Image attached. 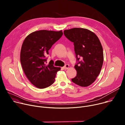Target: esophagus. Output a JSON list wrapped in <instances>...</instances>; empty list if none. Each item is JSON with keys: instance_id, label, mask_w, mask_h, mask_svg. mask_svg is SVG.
Segmentation results:
<instances>
[{"instance_id": "1", "label": "esophagus", "mask_w": 125, "mask_h": 125, "mask_svg": "<svg viewBox=\"0 0 125 125\" xmlns=\"http://www.w3.org/2000/svg\"><path fill=\"white\" fill-rule=\"evenodd\" d=\"M69 67V65L68 64H66L64 67H63V69H64L65 70H66V69H68Z\"/></svg>"}]
</instances>
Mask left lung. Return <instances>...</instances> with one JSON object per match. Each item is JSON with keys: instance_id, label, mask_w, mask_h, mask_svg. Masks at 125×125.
Here are the masks:
<instances>
[{"instance_id": "1", "label": "left lung", "mask_w": 125, "mask_h": 125, "mask_svg": "<svg viewBox=\"0 0 125 125\" xmlns=\"http://www.w3.org/2000/svg\"><path fill=\"white\" fill-rule=\"evenodd\" d=\"M74 43L77 63V76L72 81L81 86L90 85L99 75L103 62V48L96 35L86 29L75 28L64 31Z\"/></svg>"}]
</instances>
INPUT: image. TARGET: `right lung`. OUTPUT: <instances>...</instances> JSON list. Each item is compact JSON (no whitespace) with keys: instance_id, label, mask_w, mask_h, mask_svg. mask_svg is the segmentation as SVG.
I'll return each instance as SVG.
<instances>
[{"instance_id":"obj_1","label":"right lung","mask_w":125,"mask_h":125,"mask_svg":"<svg viewBox=\"0 0 125 125\" xmlns=\"http://www.w3.org/2000/svg\"><path fill=\"white\" fill-rule=\"evenodd\" d=\"M62 31L40 30L26 38L22 45L20 61L24 72L30 82L39 88L49 86L55 81L60 67L50 60L47 64L48 50L62 36Z\"/></svg>"}]
</instances>
